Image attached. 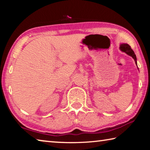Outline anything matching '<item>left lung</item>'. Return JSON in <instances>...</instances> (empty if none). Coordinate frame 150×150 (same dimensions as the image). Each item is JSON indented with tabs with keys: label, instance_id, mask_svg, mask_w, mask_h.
I'll return each instance as SVG.
<instances>
[{
	"label": "left lung",
	"instance_id": "obj_1",
	"mask_svg": "<svg viewBox=\"0 0 150 150\" xmlns=\"http://www.w3.org/2000/svg\"><path fill=\"white\" fill-rule=\"evenodd\" d=\"M119 49L121 51V52H124L125 54H126L127 55H130L133 58L135 61V63H136V65H137V59H136V56L135 54H134V51L132 50L131 47L128 44H121L120 45V47H119ZM137 67H138V65H137ZM139 70V69H138Z\"/></svg>",
	"mask_w": 150,
	"mask_h": 150
}]
</instances>
